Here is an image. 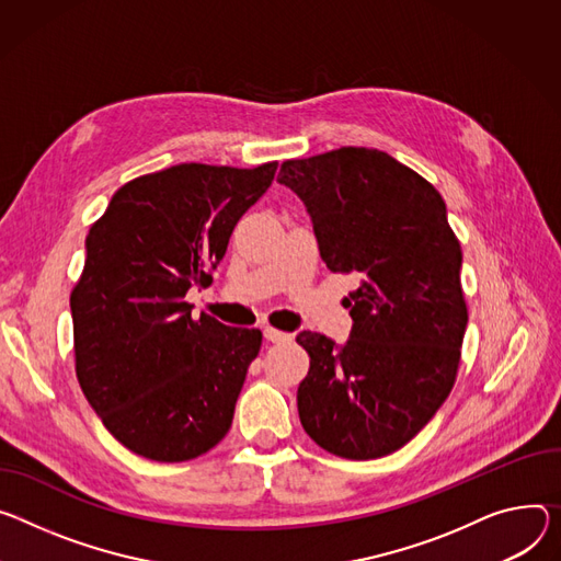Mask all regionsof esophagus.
I'll return each mask as SVG.
<instances>
[{"instance_id":"esophagus-1","label":"esophagus","mask_w":561,"mask_h":561,"mask_svg":"<svg viewBox=\"0 0 561 561\" xmlns=\"http://www.w3.org/2000/svg\"><path fill=\"white\" fill-rule=\"evenodd\" d=\"M264 337H266L268 342H286V340H290L293 335H290V333H284V331L275 329V327H266V329H264Z\"/></svg>"}]
</instances>
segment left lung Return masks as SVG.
Here are the masks:
<instances>
[{
	"instance_id": "8db88e82",
	"label": "left lung",
	"mask_w": 561,
	"mask_h": 561,
	"mask_svg": "<svg viewBox=\"0 0 561 561\" xmlns=\"http://www.w3.org/2000/svg\"><path fill=\"white\" fill-rule=\"evenodd\" d=\"M331 273H358L344 346L301 331L311 369L301 427L327 451L369 461L410 443L449 396L468 327L461 243L438 190L387 151L340 147L282 163Z\"/></svg>"
}]
</instances>
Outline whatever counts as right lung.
<instances>
[{
  "label": "right lung",
  "instance_id": "obj_1",
  "mask_svg": "<svg viewBox=\"0 0 561 561\" xmlns=\"http://www.w3.org/2000/svg\"><path fill=\"white\" fill-rule=\"evenodd\" d=\"M277 161L241 170L181 163L112 196L87 234L71 290L78 382L138 456L181 463L230 430L260 329L192 318L190 286H208L243 213L273 183Z\"/></svg>",
  "mask_w": 561,
  "mask_h": 561
}]
</instances>
